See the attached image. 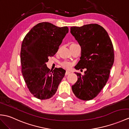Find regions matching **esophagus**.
I'll return each mask as SVG.
<instances>
[{"label":"esophagus","instance_id":"34e87169","mask_svg":"<svg viewBox=\"0 0 129 129\" xmlns=\"http://www.w3.org/2000/svg\"><path fill=\"white\" fill-rule=\"evenodd\" d=\"M70 73H71V72H70V71H69V70H67V71H66V73H65V75H68L70 74Z\"/></svg>","mask_w":129,"mask_h":129}]
</instances>
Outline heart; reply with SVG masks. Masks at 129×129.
<instances>
[{
  "instance_id": "heart-1",
  "label": "heart",
  "mask_w": 129,
  "mask_h": 129,
  "mask_svg": "<svg viewBox=\"0 0 129 129\" xmlns=\"http://www.w3.org/2000/svg\"><path fill=\"white\" fill-rule=\"evenodd\" d=\"M75 44H76V43H71V44H70V47L71 48V47H72L73 46H74V45H75ZM61 65H62V67H65V68H69V67H70V64L69 62H68V61H64V62H62Z\"/></svg>"
}]
</instances>
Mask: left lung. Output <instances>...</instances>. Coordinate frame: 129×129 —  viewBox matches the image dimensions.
Segmentation results:
<instances>
[{"mask_svg":"<svg viewBox=\"0 0 129 129\" xmlns=\"http://www.w3.org/2000/svg\"><path fill=\"white\" fill-rule=\"evenodd\" d=\"M70 29L82 49L75 69L86 68L84 75L76 73L78 79L72 90L80 100L89 101L100 93L109 79L114 61L113 45L106 29L98 24L71 27Z\"/></svg>","mask_w":129,"mask_h":129,"instance_id":"1","label":"left lung"}]
</instances>
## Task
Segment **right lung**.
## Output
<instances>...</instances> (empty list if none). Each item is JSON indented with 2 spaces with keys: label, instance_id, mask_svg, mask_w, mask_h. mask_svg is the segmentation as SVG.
Segmentation results:
<instances>
[{
  "label": "right lung",
  "instance_id": "right-lung-1",
  "mask_svg": "<svg viewBox=\"0 0 129 129\" xmlns=\"http://www.w3.org/2000/svg\"><path fill=\"white\" fill-rule=\"evenodd\" d=\"M69 32L68 27H59L53 24L41 22L24 37L20 59L23 77L31 93L39 100H47L56 93L65 76L62 68L53 71L47 67L49 56L57 52L63 38Z\"/></svg>",
  "mask_w": 129,
  "mask_h": 129
}]
</instances>
